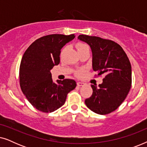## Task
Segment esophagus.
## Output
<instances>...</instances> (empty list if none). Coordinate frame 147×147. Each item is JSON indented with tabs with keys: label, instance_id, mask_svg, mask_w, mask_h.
Masks as SVG:
<instances>
[{
	"label": "esophagus",
	"instance_id": "obj_1",
	"mask_svg": "<svg viewBox=\"0 0 147 147\" xmlns=\"http://www.w3.org/2000/svg\"><path fill=\"white\" fill-rule=\"evenodd\" d=\"M84 84V83L83 82H77V85L78 86H82Z\"/></svg>",
	"mask_w": 147,
	"mask_h": 147
}]
</instances>
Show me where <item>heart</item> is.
Segmentation results:
<instances>
[{"label": "heart", "instance_id": "heart-1", "mask_svg": "<svg viewBox=\"0 0 147 147\" xmlns=\"http://www.w3.org/2000/svg\"><path fill=\"white\" fill-rule=\"evenodd\" d=\"M76 47H77V49H78V50H80V49H84V48L88 47L87 45H85V44L82 43H78V44H77V46H76ZM81 74H82V71H78L77 72V75H78V76H80V75H81Z\"/></svg>", "mask_w": 147, "mask_h": 147}]
</instances>
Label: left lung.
Segmentation results:
<instances>
[{
  "mask_svg": "<svg viewBox=\"0 0 147 147\" xmlns=\"http://www.w3.org/2000/svg\"><path fill=\"white\" fill-rule=\"evenodd\" d=\"M78 39L91 48L94 71L98 76H105L98 86L91 85L93 93L86 99V105L96 114H109L119 107L131 88L129 59L121 46L111 40L86 35H80Z\"/></svg>",
  "mask_w": 147,
  "mask_h": 147,
  "instance_id": "obj_1",
  "label": "left lung"
}]
</instances>
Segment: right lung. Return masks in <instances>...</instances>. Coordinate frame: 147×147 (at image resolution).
<instances>
[{"label": "right lung", "mask_w": 147, "mask_h": 147, "mask_svg": "<svg viewBox=\"0 0 147 147\" xmlns=\"http://www.w3.org/2000/svg\"><path fill=\"white\" fill-rule=\"evenodd\" d=\"M72 34H53L35 40L26 50L19 69L20 86L31 105L39 111L52 112L65 104L70 91L76 87L75 80L53 82L51 69L60 62L61 49L75 38Z\"/></svg>", "instance_id": "add662e5"}]
</instances>
